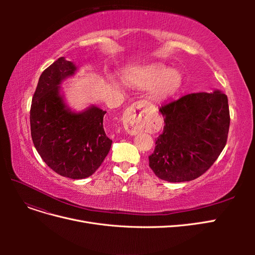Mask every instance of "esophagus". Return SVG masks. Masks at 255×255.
Listing matches in <instances>:
<instances>
[{
  "label": "esophagus",
  "instance_id": "1",
  "mask_svg": "<svg viewBox=\"0 0 255 255\" xmlns=\"http://www.w3.org/2000/svg\"><path fill=\"white\" fill-rule=\"evenodd\" d=\"M145 111L143 102L139 101L130 105L123 116V125L127 132L130 135H136L145 127Z\"/></svg>",
  "mask_w": 255,
  "mask_h": 255
}]
</instances>
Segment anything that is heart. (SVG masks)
I'll list each match as a JSON object with an SVG mask.
<instances>
[{
    "mask_svg": "<svg viewBox=\"0 0 255 255\" xmlns=\"http://www.w3.org/2000/svg\"><path fill=\"white\" fill-rule=\"evenodd\" d=\"M122 80L128 85L140 88L154 86L151 97L155 100H166L180 90L183 84V75L175 68L154 64L145 67L128 68L123 71Z\"/></svg>",
    "mask_w": 255,
    "mask_h": 255,
    "instance_id": "heart-1",
    "label": "heart"
}]
</instances>
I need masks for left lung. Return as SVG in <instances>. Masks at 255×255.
Here are the masks:
<instances>
[{"label": "left lung", "instance_id": "8db88e82", "mask_svg": "<svg viewBox=\"0 0 255 255\" xmlns=\"http://www.w3.org/2000/svg\"><path fill=\"white\" fill-rule=\"evenodd\" d=\"M164 129L149 156L160 180L187 182L202 175L226 146L230 128L228 97L220 90L197 92L159 109Z\"/></svg>", "mask_w": 255, "mask_h": 255}]
</instances>
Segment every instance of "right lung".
Segmentation results:
<instances>
[{"label":"right lung","mask_w":255,"mask_h":255,"mask_svg":"<svg viewBox=\"0 0 255 255\" xmlns=\"http://www.w3.org/2000/svg\"><path fill=\"white\" fill-rule=\"evenodd\" d=\"M72 61L59 57L40 75L30 106V134L35 148L52 170L79 180L96 172L113 140L103 128L105 111L96 105L74 112L65 101L60 85L73 76Z\"/></svg>","instance_id":"right-lung-1"}]
</instances>
